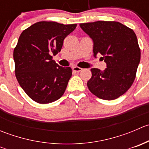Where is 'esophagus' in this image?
<instances>
[{
	"mask_svg": "<svg viewBox=\"0 0 149 149\" xmlns=\"http://www.w3.org/2000/svg\"><path fill=\"white\" fill-rule=\"evenodd\" d=\"M73 70L75 72H80L82 70V68H81L77 67V66H75V67L73 68Z\"/></svg>",
	"mask_w": 149,
	"mask_h": 149,
	"instance_id": "34e87169",
	"label": "esophagus"
}]
</instances>
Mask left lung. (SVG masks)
Returning <instances> with one entry per match:
<instances>
[{
  "label": "left lung",
  "instance_id": "obj_1",
  "mask_svg": "<svg viewBox=\"0 0 149 149\" xmlns=\"http://www.w3.org/2000/svg\"><path fill=\"white\" fill-rule=\"evenodd\" d=\"M93 40L94 56L97 54L107 64L102 71L91 68L87 86L93 94L104 100H113L124 94L136 79L141 61V49L133 29L118 22L98 21L80 24Z\"/></svg>",
  "mask_w": 149,
  "mask_h": 149
}]
</instances>
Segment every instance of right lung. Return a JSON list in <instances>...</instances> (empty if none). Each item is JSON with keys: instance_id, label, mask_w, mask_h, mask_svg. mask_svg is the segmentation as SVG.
Returning a JSON list of instances; mask_svg holds the SVG:
<instances>
[{"instance_id": "add662e5", "label": "right lung", "mask_w": 149, "mask_h": 149, "mask_svg": "<svg viewBox=\"0 0 149 149\" xmlns=\"http://www.w3.org/2000/svg\"><path fill=\"white\" fill-rule=\"evenodd\" d=\"M76 26L40 22L21 34L13 50L15 73L21 87L36 102L51 103L65 92L72 70L57 64L51 54L61 52L64 39Z\"/></svg>"}]
</instances>
